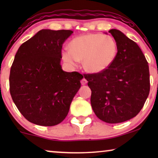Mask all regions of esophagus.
Listing matches in <instances>:
<instances>
[{
	"mask_svg": "<svg viewBox=\"0 0 158 158\" xmlns=\"http://www.w3.org/2000/svg\"><path fill=\"white\" fill-rule=\"evenodd\" d=\"M87 83H88L87 80H86L85 77H83V78L81 80V84H82V85H85V84Z\"/></svg>",
	"mask_w": 158,
	"mask_h": 158,
	"instance_id": "1",
	"label": "esophagus"
}]
</instances>
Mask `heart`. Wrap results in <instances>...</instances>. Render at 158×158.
Wrapping results in <instances>:
<instances>
[{
	"label": "heart",
	"mask_w": 158,
	"mask_h": 158,
	"mask_svg": "<svg viewBox=\"0 0 158 158\" xmlns=\"http://www.w3.org/2000/svg\"><path fill=\"white\" fill-rule=\"evenodd\" d=\"M70 50L62 52V59L72 66L83 61L84 69L88 73H100L113 64L118 53L115 40L102 34H88L71 41Z\"/></svg>",
	"instance_id": "heart-1"
}]
</instances>
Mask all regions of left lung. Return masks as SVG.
Instances as JSON below:
<instances>
[{
    "mask_svg": "<svg viewBox=\"0 0 158 158\" xmlns=\"http://www.w3.org/2000/svg\"><path fill=\"white\" fill-rule=\"evenodd\" d=\"M109 32L117 44L115 60L103 72L84 77L91 90L95 114L103 122L116 124L131 119L141 111L150 93V72L137 43L119 30Z\"/></svg>",
    "mask_w": 158,
    "mask_h": 158,
    "instance_id": "left-lung-1",
    "label": "left lung"
}]
</instances>
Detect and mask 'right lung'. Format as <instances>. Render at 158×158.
I'll list each match as a JSON object with an SVG mask.
<instances>
[{
    "label": "right lung",
    "instance_id": "add662e5",
    "mask_svg": "<svg viewBox=\"0 0 158 158\" xmlns=\"http://www.w3.org/2000/svg\"><path fill=\"white\" fill-rule=\"evenodd\" d=\"M71 30L42 29L23 43L10 71V94L20 113L33 124L55 126L68 115L83 76L60 65L62 44Z\"/></svg>",
    "mask_w": 158,
    "mask_h": 158
}]
</instances>
